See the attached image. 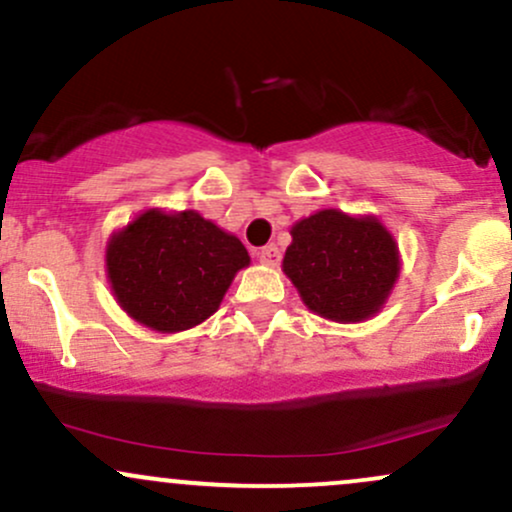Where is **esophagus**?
Masks as SVG:
<instances>
[{"instance_id": "esophagus-1", "label": "esophagus", "mask_w": 512, "mask_h": 512, "mask_svg": "<svg viewBox=\"0 0 512 512\" xmlns=\"http://www.w3.org/2000/svg\"><path fill=\"white\" fill-rule=\"evenodd\" d=\"M257 257H260L262 264H267V267H276V264L281 262V252L276 245H264L262 250H257Z\"/></svg>"}]
</instances>
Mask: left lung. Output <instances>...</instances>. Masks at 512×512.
I'll use <instances>...</instances> for the list:
<instances>
[{"label":"left lung","instance_id":"left-lung-1","mask_svg":"<svg viewBox=\"0 0 512 512\" xmlns=\"http://www.w3.org/2000/svg\"><path fill=\"white\" fill-rule=\"evenodd\" d=\"M284 274L315 315L363 322L383 308L399 276L395 238L375 216L315 211L291 228Z\"/></svg>","mask_w":512,"mask_h":512}]
</instances>
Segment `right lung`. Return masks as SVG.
I'll list each match as a JSON object with an SVG mask.
<instances>
[{"mask_svg": "<svg viewBox=\"0 0 512 512\" xmlns=\"http://www.w3.org/2000/svg\"><path fill=\"white\" fill-rule=\"evenodd\" d=\"M250 255L197 211L149 209L108 240L105 269L117 303L156 332H182L219 310Z\"/></svg>", "mask_w": 512, "mask_h": 512, "instance_id": "right-lung-1", "label": "right lung"}]
</instances>
